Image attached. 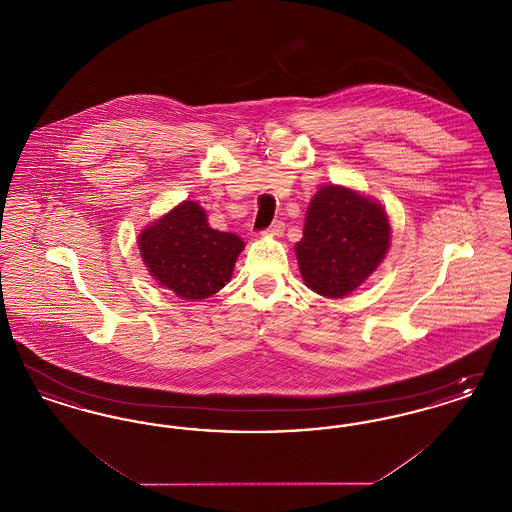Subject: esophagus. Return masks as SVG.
Masks as SVG:
<instances>
[{
  "mask_svg": "<svg viewBox=\"0 0 512 512\" xmlns=\"http://www.w3.org/2000/svg\"><path fill=\"white\" fill-rule=\"evenodd\" d=\"M284 228H286L284 222H282V220H276V222L270 224V228H267L263 234H265V236H272V238H280V236L284 234Z\"/></svg>",
  "mask_w": 512,
  "mask_h": 512,
  "instance_id": "1",
  "label": "esophagus"
}]
</instances>
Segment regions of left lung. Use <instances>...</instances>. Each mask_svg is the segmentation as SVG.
Segmentation results:
<instances>
[{
	"label": "left lung",
	"mask_w": 512,
	"mask_h": 512,
	"mask_svg": "<svg viewBox=\"0 0 512 512\" xmlns=\"http://www.w3.org/2000/svg\"><path fill=\"white\" fill-rule=\"evenodd\" d=\"M386 209L340 184H326L313 195L295 257L309 290L341 299L355 292L380 267L390 249Z\"/></svg>",
	"instance_id": "left-lung-1"
}]
</instances>
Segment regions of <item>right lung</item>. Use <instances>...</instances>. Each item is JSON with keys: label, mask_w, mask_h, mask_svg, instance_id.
<instances>
[{"label": "right lung", "mask_w": 512, "mask_h": 512, "mask_svg": "<svg viewBox=\"0 0 512 512\" xmlns=\"http://www.w3.org/2000/svg\"><path fill=\"white\" fill-rule=\"evenodd\" d=\"M244 240L209 226L197 201H182L138 234V249L159 286L199 301L230 282Z\"/></svg>", "instance_id": "add662e5"}]
</instances>
